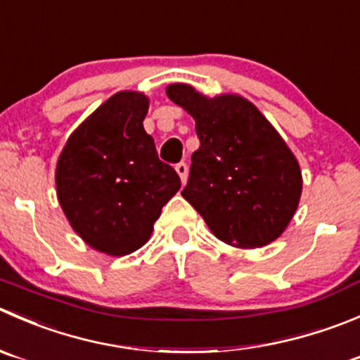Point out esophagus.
<instances>
[{
  "label": "esophagus",
  "instance_id": "obj_1",
  "mask_svg": "<svg viewBox=\"0 0 360 360\" xmlns=\"http://www.w3.org/2000/svg\"><path fill=\"white\" fill-rule=\"evenodd\" d=\"M176 172L179 174L181 181H183V183H186V179H188V165H186V163H184V162L177 163V165H176Z\"/></svg>",
  "mask_w": 360,
  "mask_h": 360
}]
</instances>
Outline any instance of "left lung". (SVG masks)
Wrapping results in <instances>:
<instances>
[{"instance_id":"obj_1","label":"left lung","mask_w":360,"mask_h":360,"mask_svg":"<svg viewBox=\"0 0 360 360\" xmlns=\"http://www.w3.org/2000/svg\"><path fill=\"white\" fill-rule=\"evenodd\" d=\"M165 91L193 117L200 141L181 195L230 246L253 250L276 240L302 193L301 167L283 137L239 95L211 98L183 82Z\"/></svg>"}]
</instances>
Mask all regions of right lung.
Here are the masks:
<instances>
[{"instance_id":"obj_1","label":"right lung","mask_w":360,"mask_h":360,"mask_svg":"<svg viewBox=\"0 0 360 360\" xmlns=\"http://www.w3.org/2000/svg\"><path fill=\"white\" fill-rule=\"evenodd\" d=\"M149 98L120 91L73 130L56 165V193L77 236L93 250L124 257L148 243L162 207L179 191L146 134Z\"/></svg>"}]
</instances>
